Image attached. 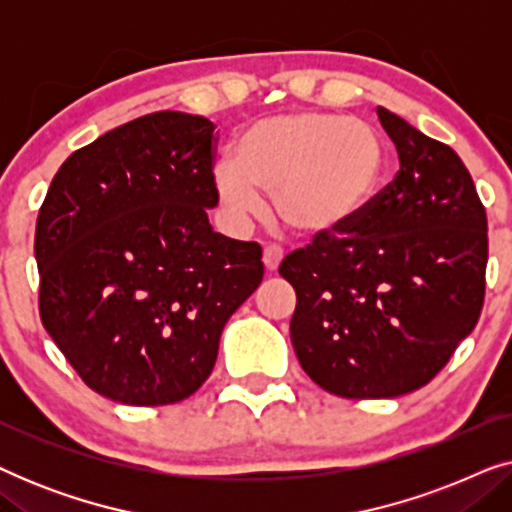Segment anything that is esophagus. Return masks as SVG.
<instances>
[{"label":"esophagus","instance_id":"obj_1","mask_svg":"<svg viewBox=\"0 0 512 512\" xmlns=\"http://www.w3.org/2000/svg\"><path fill=\"white\" fill-rule=\"evenodd\" d=\"M282 258H284V251L279 247H265L263 249V265H265V270H268V272H277L279 263H282Z\"/></svg>","mask_w":512,"mask_h":512}]
</instances>
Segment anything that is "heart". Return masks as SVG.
<instances>
[{
  "instance_id": "heart-1",
  "label": "heart",
  "mask_w": 512,
  "mask_h": 512,
  "mask_svg": "<svg viewBox=\"0 0 512 512\" xmlns=\"http://www.w3.org/2000/svg\"><path fill=\"white\" fill-rule=\"evenodd\" d=\"M387 174V146L375 125L324 111L258 118L235 142V160L214 165L221 207L235 221L263 212L305 240L338 235L359 219Z\"/></svg>"
}]
</instances>
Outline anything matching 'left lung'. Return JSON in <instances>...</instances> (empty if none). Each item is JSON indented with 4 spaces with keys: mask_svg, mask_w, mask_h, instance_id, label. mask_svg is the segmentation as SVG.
I'll return each mask as SVG.
<instances>
[{
    "mask_svg": "<svg viewBox=\"0 0 512 512\" xmlns=\"http://www.w3.org/2000/svg\"><path fill=\"white\" fill-rule=\"evenodd\" d=\"M396 179L338 235L289 254L291 342L300 366L342 398H396L436 377L485 300L487 214L447 144L377 107Z\"/></svg>",
    "mask_w": 512,
    "mask_h": 512,
    "instance_id": "obj_1",
    "label": "left lung"
}]
</instances>
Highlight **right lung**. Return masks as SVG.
Instances as JSON below:
<instances>
[{
	"mask_svg": "<svg viewBox=\"0 0 512 512\" xmlns=\"http://www.w3.org/2000/svg\"><path fill=\"white\" fill-rule=\"evenodd\" d=\"M214 123L156 111L74 151L39 209V312L81 380L170 405L212 375L223 326L263 279L261 247L214 233Z\"/></svg>",
	"mask_w": 512,
	"mask_h": 512,
	"instance_id": "add662e5",
	"label": "right lung"
}]
</instances>
